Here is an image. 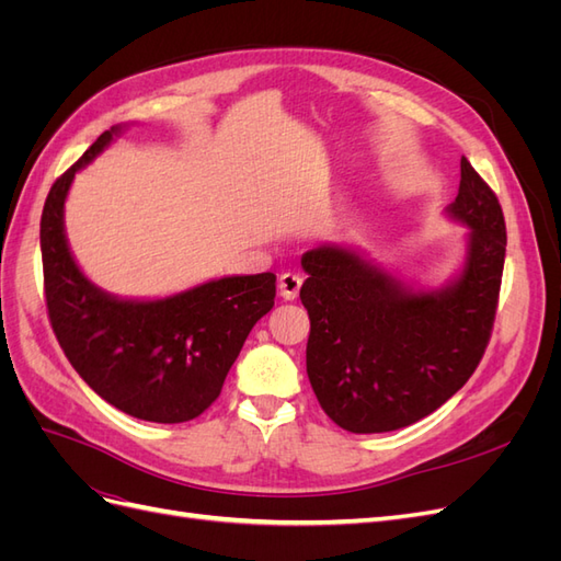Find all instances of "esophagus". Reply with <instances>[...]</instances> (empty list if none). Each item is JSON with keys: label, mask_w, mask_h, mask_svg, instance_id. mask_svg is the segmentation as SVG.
Returning a JSON list of instances; mask_svg holds the SVG:
<instances>
[{"label": "esophagus", "mask_w": 561, "mask_h": 561, "mask_svg": "<svg viewBox=\"0 0 561 561\" xmlns=\"http://www.w3.org/2000/svg\"><path fill=\"white\" fill-rule=\"evenodd\" d=\"M299 287H301V276L297 274H283L278 278V293L285 301H295L299 297Z\"/></svg>", "instance_id": "34e87169"}]
</instances>
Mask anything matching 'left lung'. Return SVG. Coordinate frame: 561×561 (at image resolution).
<instances>
[{
    "mask_svg": "<svg viewBox=\"0 0 561 561\" xmlns=\"http://www.w3.org/2000/svg\"><path fill=\"white\" fill-rule=\"evenodd\" d=\"M445 215L468 233L461 268L439 287L407 283L348 245L301 254L309 381L344 431L412 426L463 388L482 360L501 290L505 219L466 157Z\"/></svg>",
    "mask_w": 561,
    "mask_h": 561,
    "instance_id": "1",
    "label": "left lung"
}]
</instances>
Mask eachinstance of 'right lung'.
<instances>
[{
	"mask_svg": "<svg viewBox=\"0 0 561 561\" xmlns=\"http://www.w3.org/2000/svg\"><path fill=\"white\" fill-rule=\"evenodd\" d=\"M124 130L100 135L46 196V309L67 360L100 398L135 419L182 423L217 400L254 322L274 309L276 276H225L161 299L116 297L89 280L67 243L65 201L75 175Z\"/></svg>",
	"mask_w": 561,
	"mask_h": 561,
	"instance_id": "1",
	"label": "right lung"
}]
</instances>
